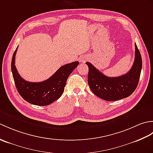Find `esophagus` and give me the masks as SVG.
Here are the masks:
<instances>
[{"instance_id": "34e87169", "label": "esophagus", "mask_w": 153, "mask_h": 153, "mask_svg": "<svg viewBox=\"0 0 153 153\" xmlns=\"http://www.w3.org/2000/svg\"><path fill=\"white\" fill-rule=\"evenodd\" d=\"M87 60V58L86 57H83L82 58H81V60H80V61L81 62H85Z\"/></svg>"}]
</instances>
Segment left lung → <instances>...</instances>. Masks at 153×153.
<instances>
[{
	"label": "left lung",
	"mask_w": 153,
	"mask_h": 153,
	"mask_svg": "<svg viewBox=\"0 0 153 153\" xmlns=\"http://www.w3.org/2000/svg\"><path fill=\"white\" fill-rule=\"evenodd\" d=\"M135 60L128 73L121 76L110 77L104 75L92 64L85 62L89 67L87 82L92 92L107 101H114L131 95L137 87L142 68V59L135 43Z\"/></svg>",
	"instance_id": "left-lung-1"
}]
</instances>
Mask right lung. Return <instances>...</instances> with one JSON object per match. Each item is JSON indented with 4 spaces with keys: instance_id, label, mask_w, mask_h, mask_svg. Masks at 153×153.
Wrapping results in <instances>:
<instances>
[{
    "instance_id": "right-lung-1",
    "label": "right lung",
    "mask_w": 153,
    "mask_h": 153,
    "mask_svg": "<svg viewBox=\"0 0 153 153\" xmlns=\"http://www.w3.org/2000/svg\"><path fill=\"white\" fill-rule=\"evenodd\" d=\"M18 47L12 56L11 70L14 83L19 95L29 103L37 106H47L62 95L68 77L79 64L74 62L61 66L53 76L41 82H30L19 76L15 66V56Z\"/></svg>"
}]
</instances>
